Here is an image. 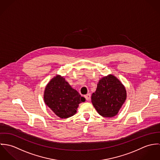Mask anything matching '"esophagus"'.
I'll return each instance as SVG.
<instances>
[{
  "label": "esophagus",
  "instance_id": "esophagus-1",
  "mask_svg": "<svg viewBox=\"0 0 160 160\" xmlns=\"http://www.w3.org/2000/svg\"><path fill=\"white\" fill-rule=\"evenodd\" d=\"M84 97H85V98H86V100H88V101L90 100H91V93H88V94L85 95H84Z\"/></svg>",
  "mask_w": 160,
  "mask_h": 160
}]
</instances>
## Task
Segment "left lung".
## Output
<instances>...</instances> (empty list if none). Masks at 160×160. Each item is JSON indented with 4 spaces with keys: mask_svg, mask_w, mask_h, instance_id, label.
I'll list each match as a JSON object with an SVG mask.
<instances>
[{
    "mask_svg": "<svg viewBox=\"0 0 160 160\" xmlns=\"http://www.w3.org/2000/svg\"><path fill=\"white\" fill-rule=\"evenodd\" d=\"M126 99V89L113 75L101 79L91 97L92 103L98 114L108 118L117 114Z\"/></svg>",
    "mask_w": 160,
    "mask_h": 160,
    "instance_id": "obj_1",
    "label": "left lung"
}]
</instances>
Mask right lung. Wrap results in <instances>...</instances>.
Masks as SVG:
<instances>
[{"mask_svg":"<svg viewBox=\"0 0 160 160\" xmlns=\"http://www.w3.org/2000/svg\"><path fill=\"white\" fill-rule=\"evenodd\" d=\"M44 98L46 105L62 119L73 116L76 113L78 105L85 101V98L60 76H55L48 83Z\"/></svg>","mask_w":160,"mask_h":160,"instance_id":"right-lung-1","label":"right lung"}]
</instances>
